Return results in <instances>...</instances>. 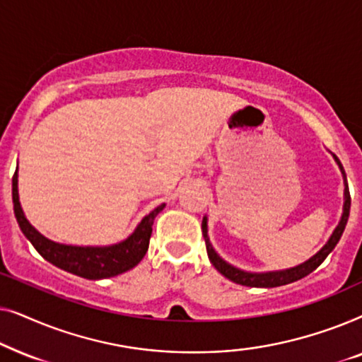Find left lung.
<instances>
[{"instance_id":"obj_1","label":"left lung","mask_w":362,"mask_h":362,"mask_svg":"<svg viewBox=\"0 0 362 362\" xmlns=\"http://www.w3.org/2000/svg\"><path fill=\"white\" fill-rule=\"evenodd\" d=\"M334 160L338 161L341 171H343V175H344V185H346V187H344V209H343V217H341L339 224L334 229L333 235L329 237L328 244H326L323 249L318 252V254L311 257V259L308 262H305V264L293 267V269H288V270L267 272V274H247V272H242L239 269H235V267L229 265L227 262L222 260L221 257L216 254L214 249H212L211 242H209V237H207V221L204 217V219H202V235H204V240H206L207 255H209L211 264L216 267L217 272H221L226 279L232 280L234 284H239L244 286H254V288H274V286H281V285L291 284V281L303 279V276L310 275L311 272L318 269V267L323 264V260L326 259V257L329 255V252L333 250L336 244L339 242L341 235H343V232H344V227H346V224H348V217H349L351 196H349L348 181H346V173H344V168H343V165H341V161L338 160V158L334 156Z\"/></svg>"}]
</instances>
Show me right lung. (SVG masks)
Here are the masks:
<instances>
[{"mask_svg": "<svg viewBox=\"0 0 362 362\" xmlns=\"http://www.w3.org/2000/svg\"><path fill=\"white\" fill-rule=\"evenodd\" d=\"M13 204L18 224L21 227L23 234L34 245V249L52 265L88 280L110 279V276L120 275L140 264V260L146 254L148 245H150L153 221L165 207V204H161L153 209L138 224L136 230L120 244L110 247H74L56 244V242L46 239L29 224L23 214L21 204H19L18 171H14L13 176Z\"/></svg>", "mask_w": 362, "mask_h": 362, "instance_id": "right-lung-1", "label": "right lung"}]
</instances>
